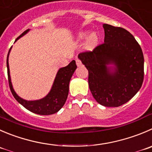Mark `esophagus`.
I'll return each instance as SVG.
<instances>
[{"mask_svg": "<svg viewBox=\"0 0 152 152\" xmlns=\"http://www.w3.org/2000/svg\"><path fill=\"white\" fill-rule=\"evenodd\" d=\"M76 64H77V66H80L82 65V63L79 59H77V60H76Z\"/></svg>", "mask_w": 152, "mask_h": 152, "instance_id": "obj_1", "label": "esophagus"}]
</instances>
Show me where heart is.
I'll return each instance as SVG.
<instances>
[{"label":"heart","mask_w":152,"mask_h":152,"mask_svg":"<svg viewBox=\"0 0 152 152\" xmlns=\"http://www.w3.org/2000/svg\"><path fill=\"white\" fill-rule=\"evenodd\" d=\"M86 35H87V32H82V33L80 34L79 37H80V39H83L84 37H86ZM97 40H98V35H97L96 33H92V34H91L87 38V39H86V47L92 48L96 43Z\"/></svg>","instance_id":"1"}]
</instances>
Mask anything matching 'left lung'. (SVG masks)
I'll return each instance as SVG.
<instances>
[{"mask_svg":"<svg viewBox=\"0 0 152 152\" xmlns=\"http://www.w3.org/2000/svg\"><path fill=\"white\" fill-rule=\"evenodd\" d=\"M104 42L78 54L89 72V89L97 102L119 107L131 100L144 78V57L134 36L122 27L103 24ZM113 64V66H108Z\"/></svg>","mask_w":152,"mask_h":152,"instance_id":"left-lung-1","label":"left lung"}]
</instances>
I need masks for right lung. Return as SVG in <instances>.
Segmentation results:
<instances>
[{"label":"right lung","mask_w":152,"mask_h":152,"mask_svg":"<svg viewBox=\"0 0 152 152\" xmlns=\"http://www.w3.org/2000/svg\"><path fill=\"white\" fill-rule=\"evenodd\" d=\"M29 30H30L29 29L25 30L23 34H21L16 39L15 41H17L18 39L25 35ZM11 48H10L8 52V55H7V66L9 86H10V90H11V92H12L14 98L16 99L18 103L21 104L26 109L30 110V112L39 114V115H51V114L58 112L66 103L68 94H69V82H70V80L75 69H77V65H76L75 60H72L66 67L59 69L57 75H56L55 79H54V81H53L51 89L45 98L37 101H27L21 99V97L18 96L15 93L13 87H12V83H11L8 62L9 54H10Z\"/></svg>","instance_id":"obj_1"}]
</instances>
